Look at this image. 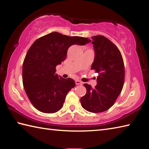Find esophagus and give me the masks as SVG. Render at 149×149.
Here are the masks:
<instances>
[{"label": "esophagus", "mask_w": 149, "mask_h": 149, "mask_svg": "<svg viewBox=\"0 0 149 149\" xmlns=\"http://www.w3.org/2000/svg\"><path fill=\"white\" fill-rule=\"evenodd\" d=\"M82 82L81 81L79 80H76L75 81V84H76L77 85H82Z\"/></svg>", "instance_id": "esophagus-1"}]
</instances>
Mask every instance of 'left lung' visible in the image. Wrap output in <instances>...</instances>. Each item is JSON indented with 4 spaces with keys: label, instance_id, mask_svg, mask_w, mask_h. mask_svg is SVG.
<instances>
[{
    "label": "left lung",
    "instance_id": "1",
    "mask_svg": "<svg viewBox=\"0 0 149 149\" xmlns=\"http://www.w3.org/2000/svg\"><path fill=\"white\" fill-rule=\"evenodd\" d=\"M94 59L91 70L98 73L94 88L85 83L86 93L81 98V104L91 113H101L113 106L120 94L124 82V65L119 49L104 36H94Z\"/></svg>",
    "mask_w": 149,
    "mask_h": 149
}]
</instances>
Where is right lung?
<instances>
[{
    "label": "right lung",
    "instance_id": "obj_1",
    "mask_svg": "<svg viewBox=\"0 0 149 149\" xmlns=\"http://www.w3.org/2000/svg\"><path fill=\"white\" fill-rule=\"evenodd\" d=\"M87 38L68 36L54 32L37 39L29 48L23 64V83L35 108L45 113L57 112L75 83L55 74L56 66L66 59L72 45H84Z\"/></svg>",
    "mask_w": 149,
    "mask_h": 149
}]
</instances>
